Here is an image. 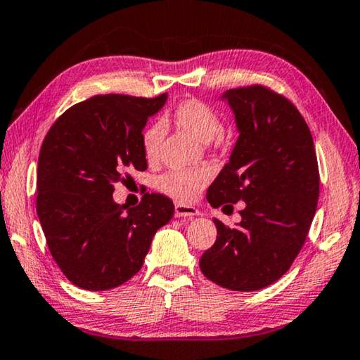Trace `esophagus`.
Here are the masks:
<instances>
[{"mask_svg": "<svg viewBox=\"0 0 360 360\" xmlns=\"http://www.w3.org/2000/svg\"><path fill=\"white\" fill-rule=\"evenodd\" d=\"M198 214H200V211H198L195 207H191V205H184V203L174 205L176 218H182V216H198Z\"/></svg>", "mask_w": 360, "mask_h": 360, "instance_id": "34e87169", "label": "esophagus"}]
</instances>
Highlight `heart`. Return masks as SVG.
I'll use <instances>...</instances> for the list:
<instances>
[{
    "instance_id": "obj_1",
    "label": "heart",
    "mask_w": 360,
    "mask_h": 360,
    "mask_svg": "<svg viewBox=\"0 0 360 360\" xmlns=\"http://www.w3.org/2000/svg\"><path fill=\"white\" fill-rule=\"evenodd\" d=\"M171 118L181 129L193 138L211 141L221 133L222 122L218 112L200 99H184L171 112ZM165 136L163 124L153 122L142 131V152L149 162H155ZM211 179V171L205 167L189 169H169L160 176L158 187L165 195L178 202L189 203L200 195Z\"/></svg>"
}]
</instances>
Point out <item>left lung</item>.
<instances>
[{"label": "left lung", "mask_w": 360, "mask_h": 360, "mask_svg": "<svg viewBox=\"0 0 360 360\" xmlns=\"http://www.w3.org/2000/svg\"><path fill=\"white\" fill-rule=\"evenodd\" d=\"M224 98L240 136L207 200L231 210L243 200L245 208L233 227L214 219L218 236L200 269L219 287L253 292L278 281L303 248L321 178L309 127L292 101L264 84L233 88Z\"/></svg>", "instance_id": "8db88e82"}]
</instances>
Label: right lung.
<instances>
[{
    "instance_id": "obj_1",
    "label": "right lung",
    "mask_w": 360,
    "mask_h": 360,
    "mask_svg": "<svg viewBox=\"0 0 360 360\" xmlns=\"http://www.w3.org/2000/svg\"><path fill=\"white\" fill-rule=\"evenodd\" d=\"M165 101L167 93L94 96L67 108L43 141L37 213L54 261L79 288L101 292L129 281L173 218L174 205L162 193H144L128 211L112 198L128 169H147L142 129Z\"/></svg>"
}]
</instances>
